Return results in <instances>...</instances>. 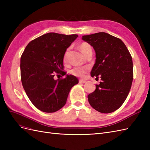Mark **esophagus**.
<instances>
[{
	"label": "esophagus",
	"mask_w": 150,
	"mask_h": 150,
	"mask_svg": "<svg viewBox=\"0 0 150 150\" xmlns=\"http://www.w3.org/2000/svg\"><path fill=\"white\" fill-rule=\"evenodd\" d=\"M86 81L83 80V79H81V80H79V83L80 84H84V83H86Z\"/></svg>",
	"instance_id": "34e87169"
}]
</instances>
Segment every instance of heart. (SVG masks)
Instances as JSON below:
<instances>
[{
    "mask_svg": "<svg viewBox=\"0 0 150 150\" xmlns=\"http://www.w3.org/2000/svg\"><path fill=\"white\" fill-rule=\"evenodd\" d=\"M79 49L82 53L86 56L89 52L92 51V47L91 46V45L87 42H82L79 44ZM68 51H69V49L66 50V51L64 53V61H66L67 57L68 54ZM88 69L85 67H76L73 68L71 71V74L77 77H83L86 72H87Z\"/></svg>",
    "mask_w": 150,
    "mask_h": 150,
    "instance_id": "b5f03b06",
    "label": "heart"
}]
</instances>
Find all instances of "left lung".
Wrapping results in <instances>:
<instances>
[{
  "instance_id": "left-lung-1",
  "label": "left lung",
  "mask_w": 150,
  "mask_h": 150,
  "mask_svg": "<svg viewBox=\"0 0 150 150\" xmlns=\"http://www.w3.org/2000/svg\"><path fill=\"white\" fill-rule=\"evenodd\" d=\"M82 39L96 52L91 75L101 79L94 91L88 96V101L99 112H112L122 106L130 91L133 78L132 57L120 39L108 33L83 35Z\"/></svg>"
}]
</instances>
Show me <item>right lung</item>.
Here are the masks:
<instances>
[{
	"label": "right lung",
	"instance_id": "add662e5",
	"mask_svg": "<svg viewBox=\"0 0 150 150\" xmlns=\"http://www.w3.org/2000/svg\"><path fill=\"white\" fill-rule=\"evenodd\" d=\"M78 35L55 33L44 34L30 41L21 57V77L31 103L38 110L54 112L65 105L72 86L79 80L64 71L63 59L67 47ZM62 75L57 80L55 75Z\"/></svg>",
	"mask_w": 150,
	"mask_h": 150
}]
</instances>
